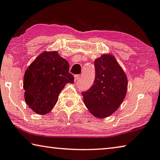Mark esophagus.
Returning <instances> with one entry per match:
<instances>
[{"label": "esophagus", "instance_id": "esophagus-1", "mask_svg": "<svg viewBox=\"0 0 160 160\" xmlns=\"http://www.w3.org/2000/svg\"><path fill=\"white\" fill-rule=\"evenodd\" d=\"M74 78H75V82H78V81L80 80V75H75V76H74Z\"/></svg>", "mask_w": 160, "mask_h": 160}]
</instances>
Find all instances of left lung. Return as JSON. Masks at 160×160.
<instances>
[{"mask_svg": "<svg viewBox=\"0 0 160 160\" xmlns=\"http://www.w3.org/2000/svg\"><path fill=\"white\" fill-rule=\"evenodd\" d=\"M95 77L90 89L82 92L89 111L96 118H106L122 103L128 80L122 68L111 54H103L94 62Z\"/></svg>", "mask_w": 160, "mask_h": 160, "instance_id": "obj_1", "label": "left lung"}]
</instances>
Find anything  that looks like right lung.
Returning <instances> with one entry per match:
<instances>
[{
    "mask_svg": "<svg viewBox=\"0 0 160 160\" xmlns=\"http://www.w3.org/2000/svg\"><path fill=\"white\" fill-rule=\"evenodd\" d=\"M69 67L57 52H44L27 68L23 78L25 101L35 113H49L67 83L74 82Z\"/></svg>",
    "mask_w": 160,
    "mask_h": 160,
    "instance_id": "right-lung-1",
    "label": "right lung"
}]
</instances>
